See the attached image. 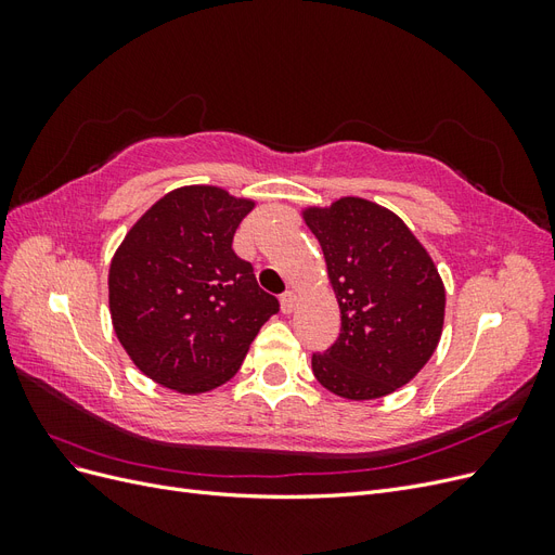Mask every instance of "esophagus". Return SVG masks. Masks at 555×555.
I'll return each instance as SVG.
<instances>
[{
	"instance_id": "1",
	"label": "esophagus",
	"mask_w": 555,
	"mask_h": 555,
	"mask_svg": "<svg viewBox=\"0 0 555 555\" xmlns=\"http://www.w3.org/2000/svg\"><path fill=\"white\" fill-rule=\"evenodd\" d=\"M296 304H298V296H296L294 292H284V294L280 296V306H282V312H284V314L294 312V310H296Z\"/></svg>"
}]
</instances>
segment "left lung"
<instances>
[{
	"label": "left lung",
	"instance_id": "left-lung-1",
	"mask_svg": "<svg viewBox=\"0 0 555 555\" xmlns=\"http://www.w3.org/2000/svg\"><path fill=\"white\" fill-rule=\"evenodd\" d=\"M340 306V335L312 354L319 384L349 400H373L408 384L433 357L444 324V284L424 245L398 215L345 196L308 208Z\"/></svg>",
	"mask_w": 555,
	"mask_h": 555
}]
</instances>
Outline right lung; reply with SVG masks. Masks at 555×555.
Returning <instances> with one entry per match:
<instances>
[{"label":"right lung","instance_id":"add662e5","mask_svg":"<svg viewBox=\"0 0 555 555\" xmlns=\"http://www.w3.org/2000/svg\"><path fill=\"white\" fill-rule=\"evenodd\" d=\"M251 208L255 201L220 188H180L162 196L117 247L108 273L113 328L157 384L204 393L229 382L280 310L231 247Z\"/></svg>","mask_w":555,"mask_h":555}]
</instances>
